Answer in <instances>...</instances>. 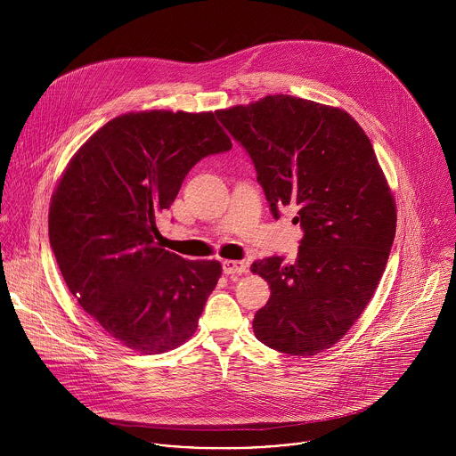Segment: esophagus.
I'll return each mask as SVG.
<instances>
[{
    "label": "esophagus",
    "instance_id": "1",
    "mask_svg": "<svg viewBox=\"0 0 456 456\" xmlns=\"http://www.w3.org/2000/svg\"><path fill=\"white\" fill-rule=\"evenodd\" d=\"M222 267L227 276H234V274L240 276V274H245L248 269V265L245 262H236V259H225Z\"/></svg>",
    "mask_w": 456,
    "mask_h": 456
}]
</instances>
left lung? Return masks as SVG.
<instances>
[{
	"instance_id": "8db88e82",
	"label": "left lung",
	"mask_w": 456,
	"mask_h": 456,
	"mask_svg": "<svg viewBox=\"0 0 456 456\" xmlns=\"http://www.w3.org/2000/svg\"><path fill=\"white\" fill-rule=\"evenodd\" d=\"M216 115L250 155L274 218L292 206L305 232L294 264L250 265L271 287L254 334L290 355L329 350L370 303L395 238V199L371 142L345 110L283 94Z\"/></svg>"
}]
</instances>
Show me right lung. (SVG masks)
Instances as JSON below:
<instances>
[{
    "instance_id": "1",
    "label": "right lung",
    "mask_w": 456,
    "mask_h": 456,
    "mask_svg": "<svg viewBox=\"0 0 456 456\" xmlns=\"http://www.w3.org/2000/svg\"><path fill=\"white\" fill-rule=\"evenodd\" d=\"M232 148L213 111H129L77 150L52 194L48 236L64 283L122 346L164 354L197 332L222 265L157 241L189 169Z\"/></svg>"
}]
</instances>
